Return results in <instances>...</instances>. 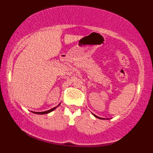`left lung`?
Masks as SVG:
<instances>
[{
    "label": "left lung",
    "mask_w": 153,
    "mask_h": 153,
    "mask_svg": "<svg viewBox=\"0 0 153 153\" xmlns=\"http://www.w3.org/2000/svg\"><path fill=\"white\" fill-rule=\"evenodd\" d=\"M93 115H94V116L96 117H98V116H95V115L94 114H93ZM98 118H100V119H102V118H101V117H98Z\"/></svg>",
    "instance_id": "1"
}]
</instances>
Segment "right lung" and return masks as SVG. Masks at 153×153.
<instances>
[{
  "label": "right lung",
  "instance_id": "1",
  "mask_svg": "<svg viewBox=\"0 0 153 153\" xmlns=\"http://www.w3.org/2000/svg\"><path fill=\"white\" fill-rule=\"evenodd\" d=\"M59 104L57 105V106H56V107L52 108V109H51V110H48V111H42V112H36V111H32V112H33V113H34V114H48V113H49V112H51L52 111H53L54 110H55V109L59 106Z\"/></svg>",
  "mask_w": 153,
  "mask_h": 153
}]
</instances>
